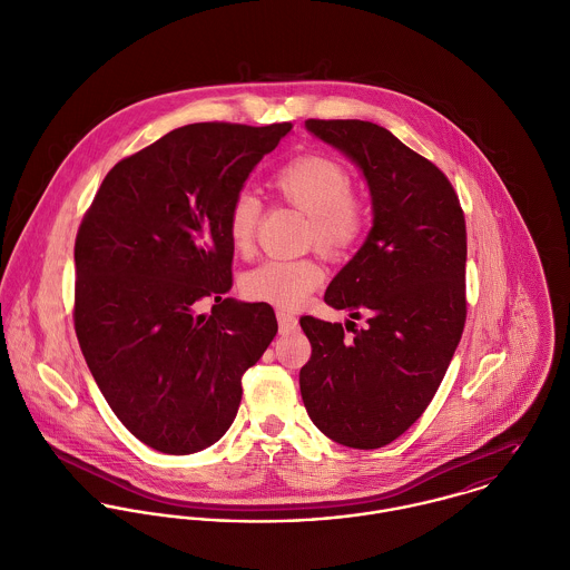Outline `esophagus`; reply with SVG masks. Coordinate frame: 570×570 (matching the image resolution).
Returning a JSON list of instances; mask_svg holds the SVG:
<instances>
[{"label":"esophagus","mask_w":570,"mask_h":570,"mask_svg":"<svg viewBox=\"0 0 570 570\" xmlns=\"http://www.w3.org/2000/svg\"><path fill=\"white\" fill-rule=\"evenodd\" d=\"M276 318H278V330H281V334H292V332L298 330V318H296L294 314L278 312Z\"/></svg>","instance_id":"34e87169"}]
</instances>
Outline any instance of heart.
I'll return each instance as SVG.
<instances>
[{"label":"heart","mask_w":570,"mask_h":570,"mask_svg":"<svg viewBox=\"0 0 570 570\" xmlns=\"http://www.w3.org/2000/svg\"><path fill=\"white\" fill-rule=\"evenodd\" d=\"M272 190L309 218L307 240L332 258L350 254L367 227V209L352 191V177L343 164L327 155H305L281 168ZM261 220V200L238 191L227 209V234L238 252H249ZM325 274L314 258H269L243 276L240 289L254 303L278 309L298 307Z\"/></svg>","instance_id":"obj_1"}]
</instances>
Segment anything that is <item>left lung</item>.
<instances>
[{
    "instance_id": "1",
    "label": "left lung",
    "mask_w": 570,
    "mask_h": 570,
    "mask_svg": "<svg viewBox=\"0 0 570 570\" xmlns=\"http://www.w3.org/2000/svg\"><path fill=\"white\" fill-rule=\"evenodd\" d=\"M305 128L361 168L374 225L325 292L327 305L350 312L353 336L341 323L301 318L312 343L301 395L327 438L380 449L424 413L462 338L464 212L444 173L386 128L358 119Z\"/></svg>"
}]
</instances>
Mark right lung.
<instances>
[{
	"label": "right lung",
	"mask_w": 570,
	"mask_h": 570,
	"mask_svg": "<svg viewBox=\"0 0 570 570\" xmlns=\"http://www.w3.org/2000/svg\"><path fill=\"white\" fill-rule=\"evenodd\" d=\"M292 130L190 124L121 159L75 240V332L124 426L173 455L229 429L240 379L278 332L267 303L225 298L234 245L227 209ZM212 304L209 315L197 309Z\"/></svg>",
	"instance_id": "1"
}]
</instances>
